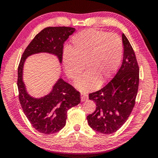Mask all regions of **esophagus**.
I'll return each mask as SVG.
<instances>
[{"instance_id": "obj_1", "label": "esophagus", "mask_w": 158, "mask_h": 158, "mask_svg": "<svg viewBox=\"0 0 158 158\" xmlns=\"http://www.w3.org/2000/svg\"><path fill=\"white\" fill-rule=\"evenodd\" d=\"M87 100H88V95L85 94V93H81V100L82 102H84Z\"/></svg>"}]
</instances>
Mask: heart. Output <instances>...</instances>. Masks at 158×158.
I'll list each match as a JSON object with an SVG mask.
<instances>
[{
  "instance_id": "heart-1",
  "label": "heart",
  "mask_w": 158,
  "mask_h": 158,
  "mask_svg": "<svg viewBox=\"0 0 158 158\" xmlns=\"http://www.w3.org/2000/svg\"><path fill=\"white\" fill-rule=\"evenodd\" d=\"M69 52L65 51L63 56L67 76L78 79L84 65L87 72L75 82V86L89 92L107 81L117 71L123 57V44L116 34L89 29L73 36Z\"/></svg>"
}]
</instances>
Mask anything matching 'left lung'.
I'll use <instances>...</instances> for the list:
<instances>
[{
  "mask_svg": "<svg viewBox=\"0 0 158 158\" xmlns=\"http://www.w3.org/2000/svg\"><path fill=\"white\" fill-rule=\"evenodd\" d=\"M123 60L116 75L105 87L90 93L95 111L87 116L89 126L109 135L116 132L130 116L135 105L139 82V68L135 52L124 34Z\"/></svg>",
  "mask_w": 158,
  "mask_h": 158,
  "instance_id": "left-lung-1",
  "label": "left lung"
}]
</instances>
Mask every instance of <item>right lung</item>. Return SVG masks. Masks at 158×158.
Masks as SVG:
<instances>
[{"label":"right lung","mask_w":158,"mask_h":158,"mask_svg":"<svg viewBox=\"0 0 158 158\" xmlns=\"http://www.w3.org/2000/svg\"><path fill=\"white\" fill-rule=\"evenodd\" d=\"M74 31L75 28L65 26L44 28L26 47L18 67L19 99L23 113L35 129L46 135L63 129L66 123L67 111L80 103V93L59 78L47 95L40 98L32 97L23 81V65L28 56L40 53L54 55L61 63L64 43Z\"/></svg>","instance_id":"1"}]
</instances>
